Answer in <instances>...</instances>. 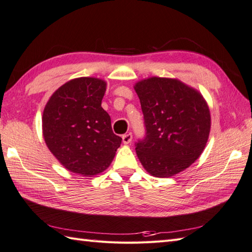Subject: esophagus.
I'll return each mask as SVG.
<instances>
[{
    "label": "esophagus",
    "mask_w": 252,
    "mask_h": 252,
    "mask_svg": "<svg viewBox=\"0 0 252 252\" xmlns=\"http://www.w3.org/2000/svg\"><path fill=\"white\" fill-rule=\"evenodd\" d=\"M122 139H123V143L129 144L131 142V140H132V134L131 133H126L122 137Z\"/></svg>",
    "instance_id": "obj_1"
}]
</instances>
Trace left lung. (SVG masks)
Here are the masks:
<instances>
[{
	"instance_id": "8db88e82",
	"label": "left lung",
	"mask_w": 252,
	"mask_h": 252,
	"mask_svg": "<svg viewBox=\"0 0 252 252\" xmlns=\"http://www.w3.org/2000/svg\"><path fill=\"white\" fill-rule=\"evenodd\" d=\"M144 115L146 137L136 144L151 175L170 177L201 156L211 131L204 97L179 79L150 77L133 85Z\"/></svg>"
}]
</instances>
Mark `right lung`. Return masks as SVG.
Returning <instances> with one entry per match:
<instances>
[{"label": "right lung", "instance_id": "add662e5", "mask_svg": "<svg viewBox=\"0 0 252 252\" xmlns=\"http://www.w3.org/2000/svg\"><path fill=\"white\" fill-rule=\"evenodd\" d=\"M106 89L105 80L80 77L60 87L46 103L42 136L49 151L70 172L101 173L122 143L101 107Z\"/></svg>", "mask_w": 252, "mask_h": 252}]
</instances>
